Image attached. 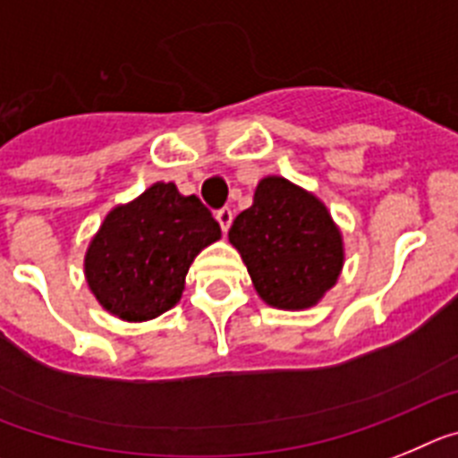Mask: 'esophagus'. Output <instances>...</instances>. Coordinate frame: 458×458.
Masks as SVG:
<instances>
[{
	"instance_id": "34e87169",
	"label": "esophagus",
	"mask_w": 458,
	"mask_h": 458,
	"mask_svg": "<svg viewBox=\"0 0 458 458\" xmlns=\"http://www.w3.org/2000/svg\"><path fill=\"white\" fill-rule=\"evenodd\" d=\"M216 221L218 225H221V230L228 233L230 225H233V209H230V207H221V209L216 212Z\"/></svg>"
}]
</instances>
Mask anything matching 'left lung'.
I'll return each mask as SVG.
<instances>
[{
	"instance_id": "left-lung-1",
	"label": "left lung",
	"mask_w": 458,
	"mask_h": 458,
	"mask_svg": "<svg viewBox=\"0 0 458 458\" xmlns=\"http://www.w3.org/2000/svg\"><path fill=\"white\" fill-rule=\"evenodd\" d=\"M258 295L276 309H309L336 284L341 233L316 196L284 177H265L253 205L228 233Z\"/></svg>"
}]
</instances>
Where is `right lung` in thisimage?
Segmentation results:
<instances>
[{
    "instance_id": "right-lung-1",
    "label": "right lung",
    "mask_w": 458,
    "mask_h": 458,
    "mask_svg": "<svg viewBox=\"0 0 458 458\" xmlns=\"http://www.w3.org/2000/svg\"><path fill=\"white\" fill-rule=\"evenodd\" d=\"M218 237L200 198L158 182L106 216L87 249V284L122 320H149L180 301L191 262Z\"/></svg>"
}]
</instances>
